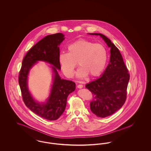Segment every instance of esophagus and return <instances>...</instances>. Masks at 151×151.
<instances>
[{
	"label": "esophagus",
	"instance_id": "obj_1",
	"mask_svg": "<svg viewBox=\"0 0 151 151\" xmlns=\"http://www.w3.org/2000/svg\"><path fill=\"white\" fill-rule=\"evenodd\" d=\"M77 88H79V89H81V88H83V85H81V84H79V85H77Z\"/></svg>",
	"mask_w": 151,
	"mask_h": 151
}]
</instances>
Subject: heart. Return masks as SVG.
Segmentation results:
<instances>
[{
    "label": "heart",
    "instance_id": "heart-1",
    "mask_svg": "<svg viewBox=\"0 0 151 151\" xmlns=\"http://www.w3.org/2000/svg\"><path fill=\"white\" fill-rule=\"evenodd\" d=\"M68 51V53H62L59 57L61 69L68 77L73 76L77 62L80 68L77 76L80 78L88 75L97 77L105 69L108 54L106 48L101 43L81 39L70 44Z\"/></svg>",
    "mask_w": 151,
    "mask_h": 151
}]
</instances>
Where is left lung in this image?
I'll return each instance as SVG.
<instances>
[{
    "label": "left lung",
    "instance_id": "1",
    "mask_svg": "<svg viewBox=\"0 0 151 151\" xmlns=\"http://www.w3.org/2000/svg\"><path fill=\"white\" fill-rule=\"evenodd\" d=\"M91 34L99 35L111 48L110 61L103 75L85 86L93 94L91 111L97 117L105 118L119 110L124 104L130 76L120 51L114 43L102 34Z\"/></svg>",
    "mask_w": 151,
    "mask_h": 151
}]
</instances>
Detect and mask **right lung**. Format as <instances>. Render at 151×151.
Here are the masks:
<instances>
[{
	"instance_id": "right-lung-1",
	"label": "right lung",
	"mask_w": 151,
	"mask_h": 151,
	"mask_svg": "<svg viewBox=\"0 0 151 151\" xmlns=\"http://www.w3.org/2000/svg\"><path fill=\"white\" fill-rule=\"evenodd\" d=\"M63 37L62 33H57L47 35L37 42L24 56L19 73V84L26 106L37 115L48 120H56L60 117L65 109L69 94L76 88L74 82L60 79L57 71L60 69L58 46L64 40ZM37 60L45 61L53 65L52 67L55 73L54 82L46 104H40L34 101L27 85L28 71Z\"/></svg>"
}]
</instances>
